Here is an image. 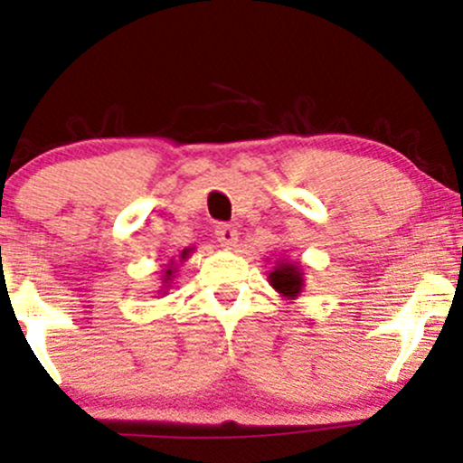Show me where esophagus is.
Segmentation results:
<instances>
[{"instance_id": "obj_1", "label": "esophagus", "mask_w": 463, "mask_h": 463, "mask_svg": "<svg viewBox=\"0 0 463 463\" xmlns=\"http://www.w3.org/2000/svg\"><path fill=\"white\" fill-rule=\"evenodd\" d=\"M215 239L224 248H231V246H235V243H237L239 232L235 231V226H231V224H217L215 226Z\"/></svg>"}]
</instances>
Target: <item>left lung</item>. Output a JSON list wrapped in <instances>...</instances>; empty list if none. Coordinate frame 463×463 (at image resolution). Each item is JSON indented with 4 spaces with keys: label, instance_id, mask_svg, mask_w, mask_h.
Listing matches in <instances>:
<instances>
[{
    "label": "left lung",
    "instance_id": "8db88e82",
    "mask_svg": "<svg viewBox=\"0 0 463 463\" xmlns=\"http://www.w3.org/2000/svg\"><path fill=\"white\" fill-rule=\"evenodd\" d=\"M269 283L274 285L279 294L287 296V298H294L302 289V272L296 263H279V268L269 274Z\"/></svg>",
    "mask_w": 463,
    "mask_h": 463
}]
</instances>
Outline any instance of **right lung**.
I'll list each match as a JSON object with an SVG mask.
<instances>
[{
  "label": "right lung",
  "mask_w": 463,
  "mask_h": 463,
  "mask_svg": "<svg viewBox=\"0 0 463 463\" xmlns=\"http://www.w3.org/2000/svg\"><path fill=\"white\" fill-rule=\"evenodd\" d=\"M187 252H189V250H184V252H183V259L187 257ZM172 272H174V269H165V276H167V279H165V283H167V280H169V276H172Z\"/></svg>",
  "instance_id": "add662e5"
}]
</instances>
